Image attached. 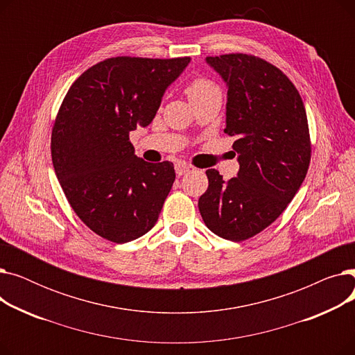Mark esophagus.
<instances>
[{"instance_id":"34e87169","label":"esophagus","mask_w":355,"mask_h":355,"mask_svg":"<svg viewBox=\"0 0 355 355\" xmlns=\"http://www.w3.org/2000/svg\"><path fill=\"white\" fill-rule=\"evenodd\" d=\"M190 168H191V166H190L187 162L178 161V162L175 164V173H177V175H184L185 173L190 171Z\"/></svg>"}]
</instances>
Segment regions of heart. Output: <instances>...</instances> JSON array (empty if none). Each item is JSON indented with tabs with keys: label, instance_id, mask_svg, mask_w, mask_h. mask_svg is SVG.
Segmentation results:
<instances>
[{
	"label": "heart",
	"instance_id": "heart-1",
	"mask_svg": "<svg viewBox=\"0 0 355 355\" xmlns=\"http://www.w3.org/2000/svg\"><path fill=\"white\" fill-rule=\"evenodd\" d=\"M187 95L190 98V101L202 98V96H207L210 93H217L220 92V87L209 78H204V76H197L194 78L189 86H187Z\"/></svg>",
	"mask_w": 355,
	"mask_h": 355
}]
</instances>
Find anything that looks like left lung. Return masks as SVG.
Segmentation results:
<instances>
[{
  "mask_svg": "<svg viewBox=\"0 0 355 355\" xmlns=\"http://www.w3.org/2000/svg\"><path fill=\"white\" fill-rule=\"evenodd\" d=\"M227 82L226 129L239 154L237 177L206 171L198 198L206 226L218 237L248 240L284 213L302 185L311 162V137L300 92L286 74L253 54L209 55Z\"/></svg>",
  "mask_w": 355,
  "mask_h": 355,
  "instance_id": "1",
  "label": "left lung"
}]
</instances>
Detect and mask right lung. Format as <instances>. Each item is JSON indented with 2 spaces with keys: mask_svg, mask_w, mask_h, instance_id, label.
<instances>
[{
  "mask_svg": "<svg viewBox=\"0 0 355 355\" xmlns=\"http://www.w3.org/2000/svg\"><path fill=\"white\" fill-rule=\"evenodd\" d=\"M190 58L118 55L71 83L51 129V159L73 211L98 236L128 243L151 230L175 180L170 161L134 154L129 132L154 119Z\"/></svg>",
  "mask_w": 355,
  "mask_h": 355,
  "instance_id": "obj_1",
  "label": "right lung"
}]
</instances>
